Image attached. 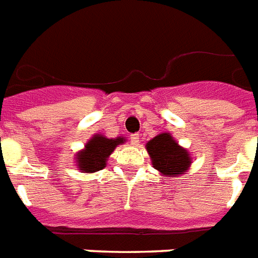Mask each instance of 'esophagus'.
<instances>
[{"instance_id":"obj_1","label":"esophagus","mask_w":258,"mask_h":258,"mask_svg":"<svg viewBox=\"0 0 258 258\" xmlns=\"http://www.w3.org/2000/svg\"><path fill=\"white\" fill-rule=\"evenodd\" d=\"M131 138V143L134 144V146H138V144L140 143V135L139 134H133V135L130 136Z\"/></svg>"}]
</instances>
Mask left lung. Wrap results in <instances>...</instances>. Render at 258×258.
Segmentation results:
<instances>
[{
    "instance_id": "8db88e82",
    "label": "left lung",
    "mask_w": 258,
    "mask_h": 258,
    "mask_svg": "<svg viewBox=\"0 0 258 258\" xmlns=\"http://www.w3.org/2000/svg\"><path fill=\"white\" fill-rule=\"evenodd\" d=\"M152 165L165 177H177L187 172L190 167L192 158L185 148L180 147L179 143L168 133L159 134L146 144Z\"/></svg>"
}]
</instances>
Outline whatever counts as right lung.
Returning <instances> with one entry per match:
<instances>
[{"label": "right lung", "mask_w": 258, "mask_h": 258, "mask_svg": "<svg viewBox=\"0 0 258 258\" xmlns=\"http://www.w3.org/2000/svg\"><path fill=\"white\" fill-rule=\"evenodd\" d=\"M125 139L123 136L115 138V139H108L103 135H94L91 139L87 142L85 148L79 151L75 160H77V167L82 172L91 173L100 171L106 167L108 156L112 154V151L118 147L119 144H123Z\"/></svg>", "instance_id": "1"}]
</instances>
